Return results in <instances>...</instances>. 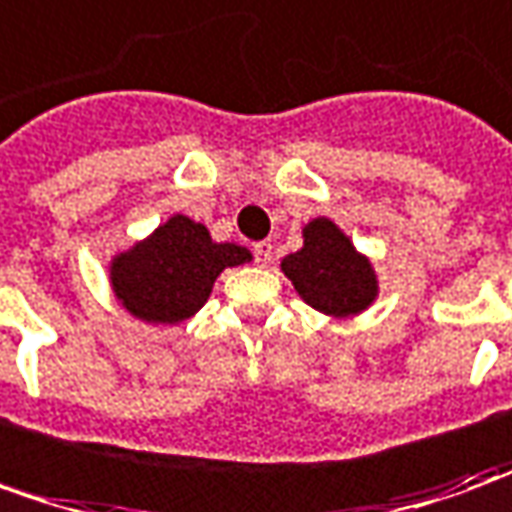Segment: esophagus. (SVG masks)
Wrapping results in <instances>:
<instances>
[{
	"instance_id": "esophagus-1",
	"label": "esophagus",
	"mask_w": 512,
	"mask_h": 512,
	"mask_svg": "<svg viewBox=\"0 0 512 512\" xmlns=\"http://www.w3.org/2000/svg\"><path fill=\"white\" fill-rule=\"evenodd\" d=\"M255 260L260 266H269L271 260H274V246H271V241L255 243Z\"/></svg>"
}]
</instances>
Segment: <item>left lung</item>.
Segmentation results:
<instances>
[{"mask_svg": "<svg viewBox=\"0 0 512 512\" xmlns=\"http://www.w3.org/2000/svg\"><path fill=\"white\" fill-rule=\"evenodd\" d=\"M280 269L302 300L333 319L361 314L378 297V274L370 257L361 255L325 215L302 227V249L285 255Z\"/></svg>", "mask_w": 512, "mask_h": 512, "instance_id": "1", "label": "left lung"}]
</instances>
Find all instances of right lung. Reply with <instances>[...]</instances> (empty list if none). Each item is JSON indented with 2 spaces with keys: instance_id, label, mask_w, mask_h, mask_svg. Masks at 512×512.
Listing matches in <instances>:
<instances>
[{
  "instance_id": "add662e5",
  "label": "right lung",
  "mask_w": 512,
  "mask_h": 512,
  "mask_svg": "<svg viewBox=\"0 0 512 512\" xmlns=\"http://www.w3.org/2000/svg\"><path fill=\"white\" fill-rule=\"evenodd\" d=\"M252 260L238 243H215L210 229L182 212L131 249L111 257L114 300L148 325H179L204 308L218 274Z\"/></svg>"
}]
</instances>
